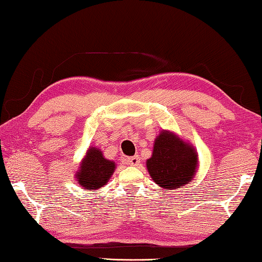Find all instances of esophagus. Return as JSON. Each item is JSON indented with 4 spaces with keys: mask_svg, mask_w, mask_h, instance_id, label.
<instances>
[{
    "mask_svg": "<svg viewBox=\"0 0 262 262\" xmlns=\"http://www.w3.org/2000/svg\"><path fill=\"white\" fill-rule=\"evenodd\" d=\"M127 163H128V165H130V166H137V165H140L141 158L139 156H133V157L127 158Z\"/></svg>",
    "mask_w": 262,
    "mask_h": 262,
    "instance_id": "obj_1",
    "label": "esophagus"
}]
</instances>
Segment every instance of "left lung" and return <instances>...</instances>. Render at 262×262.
<instances>
[{"label":"left lung","instance_id":"1","mask_svg":"<svg viewBox=\"0 0 262 262\" xmlns=\"http://www.w3.org/2000/svg\"><path fill=\"white\" fill-rule=\"evenodd\" d=\"M151 179L159 187L177 189L189 184L199 167L193 144L170 130H162L155 139L152 155L147 163Z\"/></svg>","mask_w":262,"mask_h":262}]
</instances>
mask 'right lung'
Here are the masks:
<instances>
[{"label":"right lung","instance_id":"obj_1","mask_svg":"<svg viewBox=\"0 0 262 262\" xmlns=\"http://www.w3.org/2000/svg\"><path fill=\"white\" fill-rule=\"evenodd\" d=\"M115 163L104 157L103 151L90 147L82 158L79 168L75 173L79 187L85 189H99L108 183L115 171Z\"/></svg>","mask_w":262,"mask_h":262}]
</instances>
